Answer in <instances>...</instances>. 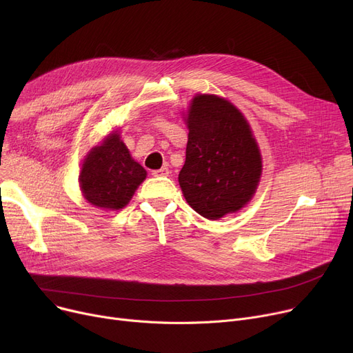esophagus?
Here are the masks:
<instances>
[{"instance_id": "1", "label": "esophagus", "mask_w": 353, "mask_h": 353, "mask_svg": "<svg viewBox=\"0 0 353 353\" xmlns=\"http://www.w3.org/2000/svg\"><path fill=\"white\" fill-rule=\"evenodd\" d=\"M169 169H167V167H161V169H159V170H154L153 172V176L154 177H165V176H169Z\"/></svg>"}]
</instances>
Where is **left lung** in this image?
<instances>
[{
  "label": "left lung",
  "instance_id": "obj_1",
  "mask_svg": "<svg viewBox=\"0 0 353 353\" xmlns=\"http://www.w3.org/2000/svg\"><path fill=\"white\" fill-rule=\"evenodd\" d=\"M186 123V161L179 173L184 199L210 220L245 208L262 174L261 150L245 116L225 99L197 94Z\"/></svg>",
  "mask_w": 353,
  "mask_h": 353
}]
</instances>
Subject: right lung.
<instances>
[{"mask_svg":"<svg viewBox=\"0 0 353 353\" xmlns=\"http://www.w3.org/2000/svg\"><path fill=\"white\" fill-rule=\"evenodd\" d=\"M147 173L121 141L119 133L108 134L91 148L80 173L83 196L92 206L120 210L132 200Z\"/></svg>","mask_w":353,"mask_h":353,"instance_id":"obj_1","label":"right lung"}]
</instances>
